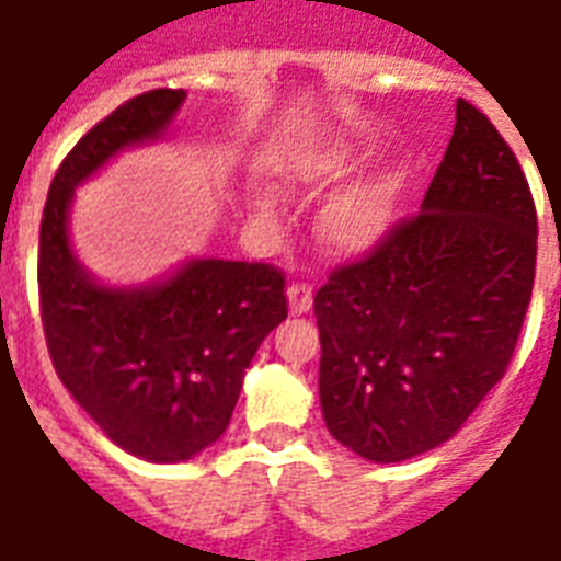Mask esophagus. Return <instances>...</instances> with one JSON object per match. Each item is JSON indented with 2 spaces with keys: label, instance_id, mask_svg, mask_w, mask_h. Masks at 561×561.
<instances>
[{
  "label": "esophagus",
  "instance_id": "esophagus-1",
  "mask_svg": "<svg viewBox=\"0 0 561 561\" xmlns=\"http://www.w3.org/2000/svg\"><path fill=\"white\" fill-rule=\"evenodd\" d=\"M288 302L294 314H306L311 311V302H314V290L308 282H294L288 288Z\"/></svg>",
  "mask_w": 561,
  "mask_h": 561
}]
</instances>
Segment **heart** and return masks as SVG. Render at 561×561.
Returning <instances> with one entry per match:
<instances>
[{"mask_svg":"<svg viewBox=\"0 0 561 561\" xmlns=\"http://www.w3.org/2000/svg\"><path fill=\"white\" fill-rule=\"evenodd\" d=\"M352 171V157L346 148H325V151L308 153L306 160L294 169V186L302 192H323V188L341 183ZM253 209L262 218H273L279 203L273 194H259ZM392 220V194L381 183H360V186L334 197L323 211L320 229L325 244L337 253L355 255L373 250L390 229Z\"/></svg>","mask_w":561,"mask_h":561,"instance_id":"heart-1","label":"heart"}]
</instances>
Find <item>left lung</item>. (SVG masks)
Instances as JSON below:
<instances>
[{"label": "left lung", "mask_w": 561, "mask_h": 561, "mask_svg": "<svg viewBox=\"0 0 561 561\" xmlns=\"http://www.w3.org/2000/svg\"><path fill=\"white\" fill-rule=\"evenodd\" d=\"M536 238L513 148L460 99L422 211L317 290L329 434L373 462L410 460L457 434L513 360Z\"/></svg>", "instance_id": "8db88e82"}]
</instances>
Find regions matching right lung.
Listing matches in <instances>:
<instances>
[{"mask_svg": "<svg viewBox=\"0 0 561 561\" xmlns=\"http://www.w3.org/2000/svg\"><path fill=\"white\" fill-rule=\"evenodd\" d=\"M183 90L125 101L60 162L39 220V317L57 378L134 457L180 462L218 439L262 341L288 317L285 273L262 262L194 259L145 288H104L69 247L78 183L122 148L165 134Z\"/></svg>", "mask_w": 561, "mask_h": 561, "instance_id": "1", "label": "right lung"}]
</instances>
